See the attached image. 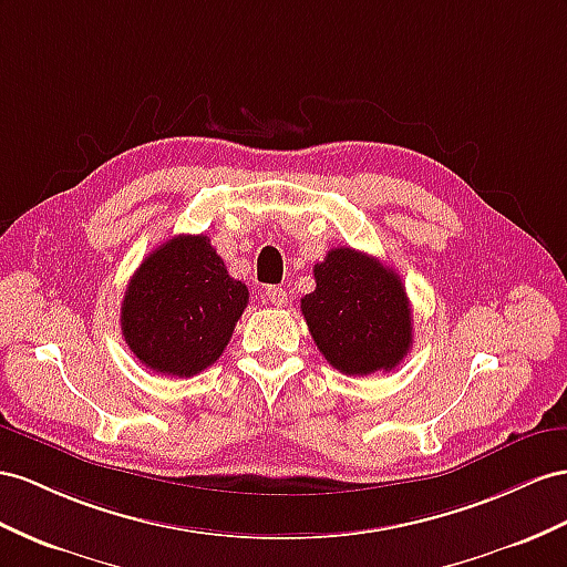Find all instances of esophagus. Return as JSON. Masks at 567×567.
Wrapping results in <instances>:
<instances>
[{"instance_id":"34e87169","label":"esophagus","mask_w":567,"mask_h":567,"mask_svg":"<svg viewBox=\"0 0 567 567\" xmlns=\"http://www.w3.org/2000/svg\"><path fill=\"white\" fill-rule=\"evenodd\" d=\"M264 301H266V303H272V307H285V303H287V292H285L282 287L270 285V287H266Z\"/></svg>"}]
</instances>
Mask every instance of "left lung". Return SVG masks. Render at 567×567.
Here are the masks:
<instances>
[{"mask_svg":"<svg viewBox=\"0 0 567 567\" xmlns=\"http://www.w3.org/2000/svg\"><path fill=\"white\" fill-rule=\"evenodd\" d=\"M316 289L301 299L311 338L347 375L393 371L412 350V307L395 270L340 246L313 266Z\"/></svg>","mask_w":567,"mask_h":567,"instance_id":"left-lung-1","label":"left lung"}]
</instances>
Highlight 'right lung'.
Instances as JSON below:
<instances>
[{
	"instance_id": "right-lung-1",
	"label": "right lung",
	"mask_w": 567,
	"mask_h": 567,
	"mask_svg": "<svg viewBox=\"0 0 567 567\" xmlns=\"http://www.w3.org/2000/svg\"><path fill=\"white\" fill-rule=\"evenodd\" d=\"M249 303L203 235H179L145 256L122 301V336L141 364L188 379L215 364Z\"/></svg>"
}]
</instances>
